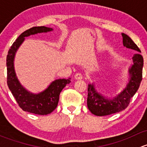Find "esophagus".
Returning a JSON list of instances; mask_svg holds the SVG:
<instances>
[{"label":"esophagus","mask_w":147,"mask_h":147,"mask_svg":"<svg viewBox=\"0 0 147 147\" xmlns=\"http://www.w3.org/2000/svg\"><path fill=\"white\" fill-rule=\"evenodd\" d=\"M83 78L82 75L81 73H77L75 75V80H82Z\"/></svg>","instance_id":"obj_1"}]
</instances>
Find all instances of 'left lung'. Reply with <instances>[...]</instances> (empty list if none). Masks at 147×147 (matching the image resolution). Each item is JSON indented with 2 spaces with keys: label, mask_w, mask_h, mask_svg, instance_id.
<instances>
[{
  "label": "left lung",
  "mask_w": 147,
  "mask_h": 147,
  "mask_svg": "<svg viewBox=\"0 0 147 147\" xmlns=\"http://www.w3.org/2000/svg\"><path fill=\"white\" fill-rule=\"evenodd\" d=\"M123 45L127 48L141 53L140 49L126 34L122 33ZM134 65L129 69L130 80L126 88L112 100L104 97L94 89L93 84H88L87 107L97 116H106L124 110L128 107L131 97L135 94L142 80L144 60L142 55L136 53L133 56Z\"/></svg>",
  "instance_id": "1"
}]
</instances>
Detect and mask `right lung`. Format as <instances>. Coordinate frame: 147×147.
<instances>
[{"label":"right lung","instance_id":"right-lung-1","mask_svg":"<svg viewBox=\"0 0 147 147\" xmlns=\"http://www.w3.org/2000/svg\"><path fill=\"white\" fill-rule=\"evenodd\" d=\"M51 30L53 29L50 28L38 26L24 31L11 45L6 58L7 84L13 97L23 111L38 115H48L55 109L58 104L60 92L65 86L71 82L70 78L56 80L50 84L45 91L38 94H32L28 92L18 80L14 70L13 60L15 54L19 46L24 41L25 37Z\"/></svg>","mask_w":147,"mask_h":147}]
</instances>
